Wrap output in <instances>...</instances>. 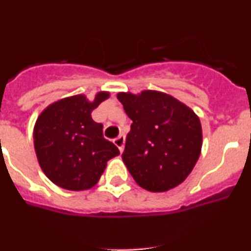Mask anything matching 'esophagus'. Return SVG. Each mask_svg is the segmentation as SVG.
I'll use <instances>...</instances> for the list:
<instances>
[{"label": "esophagus", "instance_id": "34e87169", "mask_svg": "<svg viewBox=\"0 0 251 251\" xmlns=\"http://www.w3.org/2000/svg\"><path fill=\"white\" fill-rule=\"evenodd\" d=\"M114 145L117 146V147H118V150H119V152H123V148H124V142H126V137L123 136V134H121V136L119 137H117V138L114 139Z\"/></svg>", "mask_w": 251, "mask_h": 251}]
</instances>
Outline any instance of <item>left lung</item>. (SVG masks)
<instances>
[{"label": "left lung", "instance_id": "1", "mask_svg": "<svg viewBox=\"0 0 251 251\" xmlns=\"http://www.w3.org/2000/svg\"><path fill=\"white\" fill-rule=\"evenodd\" d=\"M117 97L133 122L122 158L134 181L152 192L182 183L202 147L199 117L165 93L145 90Z\"/></svg>", "mask_w": 251, "mask_h": 251}]
</instances>
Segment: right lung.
Wrapping results in <instances>:
<instances>
[{
  "mask_svg": "<svg viewBox=\"0 0 251 251\" xmlns=\"http://www.w3.org/2000/svg\"><path fill=\"white\" fill-rule=\"evenodd\" d=\"M109 97L97 94L94 101L75 95L51 104L37 118L34 145L44 174L59 187L72 191L92 188L119 150L103 137V124L92 112Z\"/></svg>",
  "mask_w": 251,
  "mask_h": 251,
  "instance_id": "right-lung-1",
  "label": "right lung"
}]
</instances>
